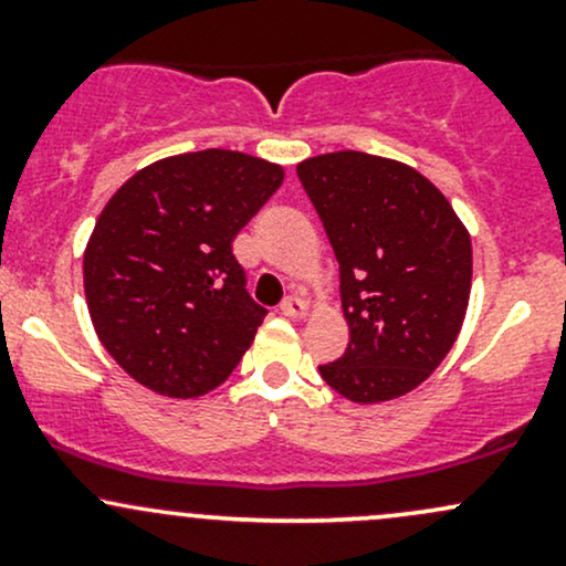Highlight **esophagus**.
<instances>
[{
  "label": "esophagus",
  "mask_w": 566,
  "mask_h": 566,
  "mask_svg": "<svg viewBox=\"0 0 566 566\" xmlns=\"http://www.w3.org/2000/svg\"><path fill=\"white\" fill-rule=\"evenodd\" d=\"M279 311H282L284 316H290V319H301V316H305V301L303 297H297V295H290V297H284L282 301V305H279Z\"/></svg>",
  "instance_id": "34e87169"
}]
</instances>
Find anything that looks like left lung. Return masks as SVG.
I'll use <instances>...</instances> for the list:
<instances>
[{
  "label": "left lung",
  "instance_id": "obj_1",
  "mask_svg": "<svg viewBox=\"0 0 566 566\" xmlns=\"http://www.w3.org/2000/svg\"><path fill=\"white\" fill-rule=\"evenodd\" d=\"M297 178L340 265L348 348L322 365L356 405L399 399L450 354L471 295V237L431 180L396 159L335 151Z\"/></svg>",
  "mask_w": 566,
  "mask_h": 566
}]
</instances>
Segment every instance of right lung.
I'll return each instance as SVG.
<instances>
[{"mask_svg": "<svg viewBox=\"0 0 566 566\" xmlns=\"http://www.w3.org/2000/svg\"><path fill=\"white\" fill-rule=\"evenodd\" d=\"M282 180L274 161L207 148L143 167L108 199L84 250V295L129 378L197 399L242 361L269 311L247 295L231 242Z\"/></svg>", "mask_w": 566, "mask_h": 566, "instance_id": "1", "label": "right lung"}]
</instances>
